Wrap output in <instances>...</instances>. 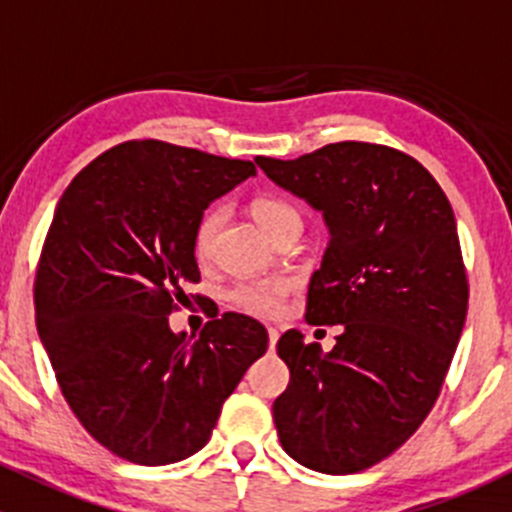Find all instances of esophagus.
<instances>
[{
    "mask_svg": "<svg viewBox=\"0 0 512 512\" xmlns=\"http://www.w3.org/2000/svg\"><path fill=\"white\" fill-rule=\"evenodd\" d=\"M267 337H270V352H275L277 342H280V332H277L275 327H270L267 329Z\"/></svg>",
    "mask_w": 512,
    "mask_h": 512,
    "instance_id": "1",
    "label": "esophagus"
}]
</instances>
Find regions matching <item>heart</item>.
Returning <instances> with one entry per match:
<instances>
[{
    "instance_id": "1",
    "label": "heart",
    "mask_w": 512,
    "mask_h": 512,
    "mask_svg": "<svg viewBox=\"0 0 512 512\" xmlns=\"http://www.w3.org/2000/svg\"><path fill=\"white\" fill-rule=\"evenodd\" d=\"M252 218L262 225V230L267 235L277 237L287 227L299 225L302 227V218H299V210L294 208L287 200L277 198V195H257L250 205ZM220 225V210L210 208L200 215L198 225L193 232V250L198 260H208L210 252H213L215 232ZM289 292V282L285 277H267V280H245L237 282L227 292V302L235 309L247 314H255V317H275L280 314L282 302H285Z\"/></svg>"
}]
</instances>
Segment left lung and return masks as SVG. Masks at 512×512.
Masks as SVG:
<instances>
[{
    "mask_svg": "<svg viewBox=\"0 0 512 512\" xmlns=\"http://www.w3.org/2000/svg\"><path fill=\"white\" fill-rule=\"evenodd\" d=\"M255 160L324 213L332 240L304 319L342 324L324 356L294 329L277 342L289 366L277 436L312 471L359 473L404 446L443 389L468 312L456 218L416 158L379 143Z\"/></svg>",
    "mask_w": 512,
    "mask_h": 512,
    "instance_id": "left-lung-1",
    "label": "left lung"
}]
</instances>
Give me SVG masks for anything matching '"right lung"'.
<instances>
[{
    "label": "right lung",
    "mask_w": 512,
    "mask_h": 512,
    "mask_svg": "<svg viewBox=\"0 0 512 512\" xmlns=\"http://www.w3.org/2000/svg\"><path fill=\"white\" fill-rule=\"evenodd\" d=\"M250 175L252 160L126 141L91 160L56 205L34 277L36 329L69 409L123 461L198 453L267 352V329L245 314H215L193 344L168 327L185 285L200 282V215Z\"/></svg>",
    "instance_id": "obj_1"
}]
</instances>
